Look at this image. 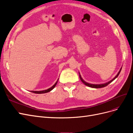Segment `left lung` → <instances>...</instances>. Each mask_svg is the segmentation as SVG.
I'll return each instance as SVG.
<instances>
[{"instance_id": "obj_1", "label": "left lung", "mask_w": 133, "mask_h": 133, "mask_svg": "<svg viewBox=\"0 0 133 133\" xmlns=\"http://www.w3.org/2000/svg\"><path fill=\"white\" fill-rule=\"evenodd\" d=\"M121 70H122V68L120 69V70H119V73H118L117 75H116L115 76V77L114 78L112 79L111 80H110V82H108V83H105V84H92L88 83H87V82H85V81H84V80L82 79V76H81V75H80V73H79V77H80V80H81V81H82L84 84H85V85L89 87H90V88H103V87H105L107 86V85H108V84H109L110 83H111L112 81H113V80H114V79H115L116 78H117L118 76V75H119V74H120V71H121Z\"/></svg>"}]
</instances>
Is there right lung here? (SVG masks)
<instances>
[{"instance_id":"1","label":"right lung","mask_w":133,"mask_h":133,"mask_svg":"<svg viewBox=\"0 0 133 133\" xmlns=\"http://www.w3.org/2000/svg\"><path fill=\"white\" fill-rule=\"evenodd\" d=\"M58 79L53 86H52L51 88H49V89H48L46 90H42V91H31V92H34V93H35V94H43V93H46V92H49L51 90H53L55 88V87L56 86V85H57V84L58 83Z\"/></svg>"}]
</instances>
